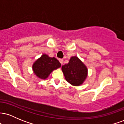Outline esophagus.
Instances as JSON below:
<instances>
[{
    "mask_svg": "<svg viewBox=\"0 0 124 124\" xmlns=\"http://www.w3.org/2000/svg\"><path fill=\"white\" fill-rule=\"evenodd\" d=\"M59 62H60V63H61V65H62L63 64V60L62 59H59Z\"/></svg>",
    "mask_w": 124,
    "mask_h": 124,
    "instance_id": "34e87169",
    "label": "esophagus"
}]
</instances>
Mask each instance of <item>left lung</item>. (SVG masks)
<instances>
[{
  "label": "left lung",
  "mask_w": 124,
  "mask_h": 124,
  "mask_svg": "<svg viewBox=\"0 0 124 124\" xmlns=\"http://www.w3.org/2000/svg\"><path fill=\"white\" fill-rule=\"evenodd\" d=\"M65 79L74 86H79L86 80L88 69L86 65L78 56H72L69 63L62 66Z\"/></svg>",
  "instance_id": "8db88e82"
}]
</instances>
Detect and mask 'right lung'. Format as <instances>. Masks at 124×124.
Here are the masks:
<instances>
[{"label":"right lung","mask_w":124,"mask_h":124,"mask_svg":"<svg viewBox=\"0 0 124 124\" xmlns=\"http://www.w3.org/2000/svg\"><path fill=\"white\" fill-rule=\"evenodd\" d=\"M61 66V64L56 58L49 57L48 55L44 54L34 62L32 69L37 78L41 80H45L52 72Z\"/></svg>","instance_id":"add662e5"}]
</instances>
